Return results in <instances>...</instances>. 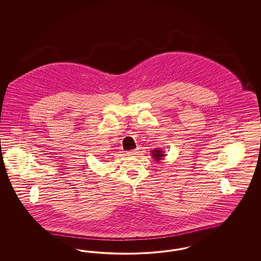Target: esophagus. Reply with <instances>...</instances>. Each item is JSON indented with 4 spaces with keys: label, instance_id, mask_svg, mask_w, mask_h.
<instances>
[{
    "label": "esophagus",
    "instance_id": "obj_1",
    "mask_svg": "<svg viewBox=\"0 0 261 261\" xmlns=\"http://www.w3.org/2000/svg\"><path fill=\"white\" fill-rule=\"evenodd\" d=\"M128 155H135V154H137L138 153V150L137 149H133V150H129L128 152Z\"/></svg>",
    "mask_w": 261,
    "mask_h": 261
}]
</instances>
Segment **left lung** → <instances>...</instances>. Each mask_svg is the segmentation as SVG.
I'll return each mask as SVG.
<instances>
[{"label": "left lung", "instance_id": "8db88e82", "mask_svg": "<svg viewBox=\"0 0 261 261\" xmlns=\"http://www.w3.org/2000/svg\"><path fill=\"white\" fill-rule=\"evenodd\" d=\"M151 151H152V152H151V156H153V159H154L156 162L161 161L163 156H165V154L163 153V150H162L161 149H153V150H151Z\"/></svg>", "mask_w": 261, "mask_h": 261}]
</instances>
